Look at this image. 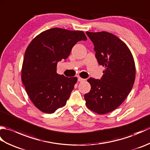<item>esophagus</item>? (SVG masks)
Listing matches in <instances>:
<instances>
[{"label":"esophagus","instance_id":"1","mask_svg":"<svg viewBox=\"0 0 150 150\" xmlns=\"http://www.w3.org/2000/svg\"><path fill=\"white\" fill-rule=\"evenodd\" d=\"M86 81V79H82V78H81V77H78V81L79 82H82V81Z\"/></svg>","mask_w":150,"mask_h":150}]
</instances>
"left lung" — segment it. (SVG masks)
Instances as JSON below:
<instances>
[{"label":"left lung","instance_id":"obj_1","mask_svg":"<svg viewBox=\"0 0 150 150\" xmlns=\"http://www.w3.org/2000/svg\"><path fill=\"white\" fill-rule=\"evenodd\" d=\"M86 33L93 43L98 64L106 68L100 80L88 79L91 90L84 95L86 105L93 112L106 114L119 107L131 91L135 79L134 59L126 44L113 34Z\"/></svg>","mask_w":150,"mask_h":150}]
</instances>
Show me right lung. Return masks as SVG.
Segmentation results:
<instances>
[{
    "mask_svg": "<svg viewBox=\"0 0 150 150\" xmlns=\"http://www.w3.org/2000/svg\"><path fill=\"white\" fill-rule=\"evenodd\" d=\"M82 40H87L82 31L54 28L38 35L28 46L22 81L31 102L42 112L53 113L66 105L77 78L57 73V65Z\"/></svg>",
    "mask_w": 150,
    "mask_h": 150,
    "instance_id": "obj_1",
    "label": "right lung"
}]
</instances>
